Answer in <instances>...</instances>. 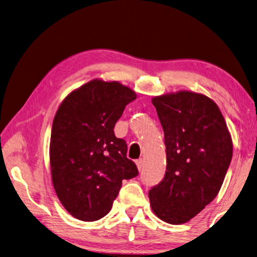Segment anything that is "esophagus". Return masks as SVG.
<instances>
[{
  "label": "esophagus",
  "instance_id": "esophagus-1",
  "mask_svg": "<svg viewBox=\"0 0 257 257\" xmlns=\"http://www.w3.org/2000/svg\"><path fill=\"white\" fill-rule=\"evenodd\" d=\"M136 164H137V167H138V170H139V171H142V170L144 169L145 162H144V160H143V158H141V160H138V161L136 162Z\"/></svg>",
  "mask_w": 257,
  "mask_h": 257
}]
</instances>
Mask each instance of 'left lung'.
Masks as SVG:
<instances>
[{"label": "left lung", "instance_id": "8db88e82", "mask_svg": "<svg viewBox=\"0 0 257 257\" xmlns=\"http://www.w3.org/2000/svg\"><path fill=\"white\" fill-rule=\"evenodd\" d=\"M164 132L166 172L149 190L154 213L180 225L217 197L232 157L225 119L212 100L192 92L152 100Z\"/></svg>", "mask_w": 257, "mask_h": 257}]
</instances>
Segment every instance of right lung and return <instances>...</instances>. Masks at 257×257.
<instances>
[{"label":"right lung","instance_id":"obj_1","mask_svg":"<svg viewBox=\"0 0 257 257\" xmlns=\"http://www.w3.org/2000/svg\"><path fill=\"white\" fill-rule=\"evenodd\" d=\"M135 92L118 82L93 80L60 104L51 127V179L65 209L83 221L108 214L123 180L137 176L125 141L114 125Z\"/></svg>","mask_w":257,"mask_h":257}]
</instances>
